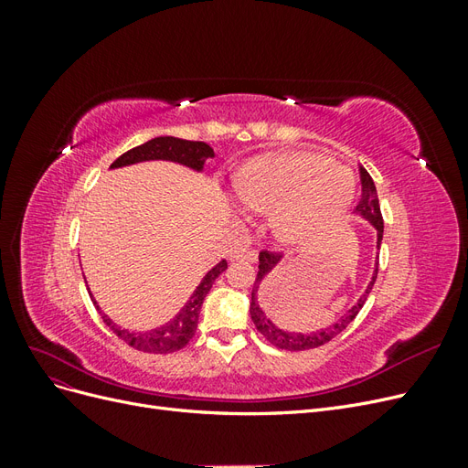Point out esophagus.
Instances as JSON below:
<instances>
[{"mask_svg":"<svg viewBox=\"0 0 468 468\" xmlns=\"http://www.w3.org/2000/svg\"><path fill=\"white\" fill-rule=\"evenodd\" d=\"M234 260H246V261H258V251L256 250H246V251H239L234 256Z\"/></svg>","mask_w":468,"mask_h":468,"instance_id":"esophagus-1","label":"esophagus"}]
</instances>
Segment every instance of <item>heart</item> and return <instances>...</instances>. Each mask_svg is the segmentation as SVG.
I'll return each instance as SVG.
<instances>
[{
  "mask_svg": "<svg viewBox=\"0 0 468 468\" xmlns=\"http://www.w3.org/2000/svg\"><path fill=\"white\" fill-rule=\"evenodd\" d=\"M356 181L347 167L313 152L261 155L236 179L238 201L248 212L271 215L281 242L308 244L347 212Z\"/></svg>",
  "mask_w": 468,
  "mask_h": 468,
  "instance_id": "heart-1",
  "label": "heart"
}]
</instances>
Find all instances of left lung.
Returning a JSON list of instances; mask_svg holds the SVG:
<instances>
[{
    "label": "left lung",
    "instance_id": "left-lung-1",
    "mask_svg": "<svg viewBox=\"0 0 468 468\" xmlns=\"http://www.w3.org/2000/svg\"><path fill=\"white\" fill-rule=\"evenodd\" d=\"M359 174H361V199L356 207V212L365 218L369 220L375 230H377V250H380V242H382V229H385V224H382V215H380V205H378V197H377V187L373 183V177L369 176V172L363 165H359ZM281 253H273V251H267L263 250L260 253V271H258V277L256 281H253V289H251V303H250V316L253 320V324H256L258 332L267 339L269 344L279 347V349H285V351H306V349H314V347H320L324 344H328L330 339H334L337 334H342L347 325L356 320V316L359 314V310L363 308L367 296H369L375 281H377V273H378V261L375 263V271H373V277L369 281V285H367L365 292L359 296V301L353 304L347 313L335 320L334 324L325 325V328H320V330H314L310 334H303V332H287L279 328V325H275L271 322V318H269L260 303H258V291L261 287V282L265 281V277L273 271V267L281 261Z\"/></svg>",
    "mask_w": 468,
    "mask_h": 468
}]
</instances>
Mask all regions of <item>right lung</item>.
I'll return each mask as SVG.
<instances>
[{"instance_id":"add662e5","label":"right lung","mask_w":468,"mask_h":468,"mask_svg":"<svg viewBox=\"0 0 468 468\" xmlns=\"http://www.w3.org/2000/svg\"><path fill=\"white\" fill-rule=\"evenodd\" d=\"M207 158H215V152L205 143H195V140H183V138H176V136H158L152 138L148 143L140 144L129 152H124L122 155L111 164V167H124L131 164H138V162H150V160H165V162H176L181 165H187L195 172H203V165ZM229 267L226 260L218 261L210 271L203 277V281L199 282L191 294V299L186 303L179 313L176 314L174 320L165 322L160 328H154L150 332H129L122 330L121 325L112 324L111 318H107L101 308L97 306L95 299L93 304L97 308V313L101 314L103 322L109 325V328L115 332L122 342L129 344L131 347L144 351V353H172V351H179L186 347L197 330V322H199V313L207 292L210 291L212 282L215 279ZM91 296V292H90Z\"/></svg>"}]
</instances>
